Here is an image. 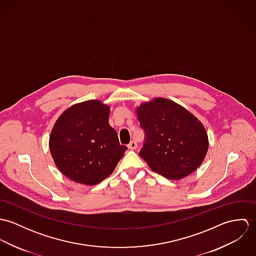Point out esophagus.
Wrapping results in <instances>:
<instances>
[{
    "label": "esophagus",
    "instance_id": "obj_1",
    "mask_svg": "<svg viewBox=\"0 0 256 256\" xmlns=\"http://www.w3.org/2000/svg\"><path fill=\"white\" fill-rule=\"evenodd\" d=\"M128 148H129L130 150H136V148H137V143H136L135 141H132V142H130V144L128 145Z\"/></svg>",
    "mask_w": 256,
    "mask_h": 256
}]
</instances>
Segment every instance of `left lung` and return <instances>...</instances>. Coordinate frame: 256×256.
<instances>
[{
  "mask_svg": "<svg viewBox=\"0 0 256 256\" xmlns=\"http://www.w3.org/2000/svg\"><path fill=\"white\" fill-rule=\"evenodd\" d=\"M146 142L139 152L148 168L170 180H180L203 162L209 139L205 126L182 106L154 98L136 108Z\"/></svg>",
  "mask_w": 256,
  "mask_h": 256,
  "instance_id": "8db88e82",
  "label": "left lung"
}]
</instances>
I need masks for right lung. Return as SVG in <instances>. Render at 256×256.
Returning a JSON list of instances; mask_svg holds the SVG:
<instances>
[{"label":"right lung","mask_w":256,"mask_h":256,"mask_svg":"<svg viewBox=\"0 0 256 256\" xmlns=\"http://www.w3.org/2000/svg\"><path fill=\"white\" fill-rule=\"evenodd\" d=\"M110 106L98 100L68 108L56 120L49 150L58 170L69 180L88 186L114 172L127 146L120 145L110 125Z\"/></svg>","instance_id":"obj_1"}]
</instances>
